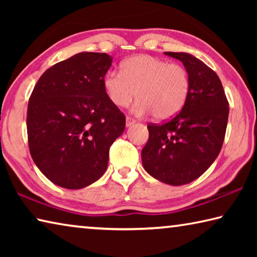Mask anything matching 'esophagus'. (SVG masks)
I'll return each mask as SVG.
<instances>
[{"mask_svg":"<svg viewBox=\"0 0 257 257\" xmlns=\"http://www.w3.org/2000/svg\"><path fill=\"white\" fill-rule=\"evenodd\" d=\"M135 122H136V120L132 118V116H127V118H125V124H127V127H130V125H133Z\"/></svg>","mask_w":257,"mask_h":257,"instance_id":"esophagus-1","label":"esophagus"}]
</instances>
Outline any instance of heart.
<instances>
[{
	"instance_id": "obj_1",
	"label": "heart",
	"mask_w": 257,
	"mask_h": 257,
	"mask_svg": "<svg viewBox=\"0 0 257 257\" xmlns=\"http://www.w3.org/2000/svg\"><path fill=\"white\" fill-rule=\"evenodd\" d=\"M121 71H108L103 79L107 97L118 107L130 105L137 114L167 120L180 112L188 97L190 79L180 63L151 55L133 56L121 64Z\"/></svg>"
}]
</instances>
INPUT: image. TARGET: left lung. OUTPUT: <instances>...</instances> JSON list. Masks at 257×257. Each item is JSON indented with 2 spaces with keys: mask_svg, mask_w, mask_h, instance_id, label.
Masks as SVG:
<instances>
[{
  "mask_svg": "<svg viewBox=\"0 0 257 257\" xmlns=\"http://www.w3.org/2000/svg\"><path fill=\"white\" fill-rule=\"evenodd\" d=\"M180 60L190 79L181 111L162 123H149V141L142 151L145 170L172 186L189 184L205 172L222 147L229 103L216 73L188 53L164 52Z\"/></svg>",
  "mask_w": 257,
  "mask_h": 257,
  "instance_id": "obj_1",
  "label": "left lung"
}]
</instances>
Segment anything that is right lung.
I'll use <instances>...</instances> for the list:
<instances>
[{
    "label": "right lung",
    "instance_id": "right-lung-1",
    "mask_svg": "<svg viewBox=\"0 0 257 257\" xmlns=\"http://www.w3.org/2000/svg\"><path fill=\"white\" fill-rule=\"evenodd\" d=\"M106 53L81 52L43 73L29 97L30 155L47 179L68 189L93 184L106 171L108 152L125 116L107 97Z\"/></svg>",
    "mask_w": 257,
    "mask_h": 257
}]
</instances>
